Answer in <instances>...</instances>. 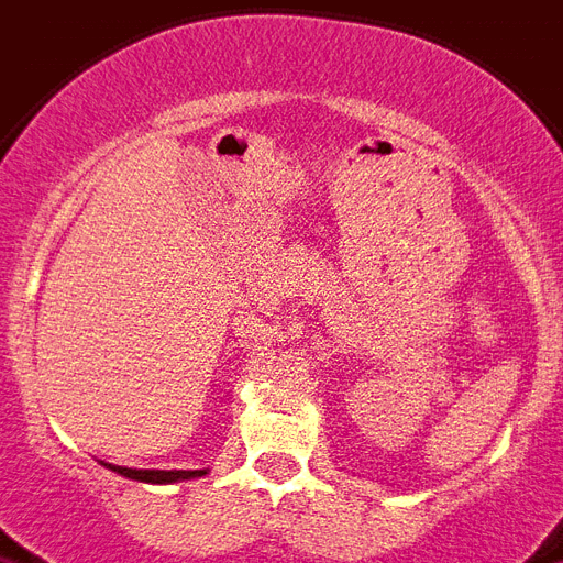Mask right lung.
<instances>
[{"label": "right lung", "mask_w": 563, "mask_h": 563, "mask_svg": "<svg viewBox=\"0 0 563 563\" xmlns=\"http://www.w3.org/2000/svg\"><path fill=\"white\" fill-rule=\"evenodd\" d=\"M103 463V460H100ZM106 468L118 472V475L129 477V481H141V483H180V481H192V477H203L207 468H195V472H184V468H172V472H164V468H125L114 466V463H103Z\"/></svg>", "instance_id": "obj_1"}]
</instances>
